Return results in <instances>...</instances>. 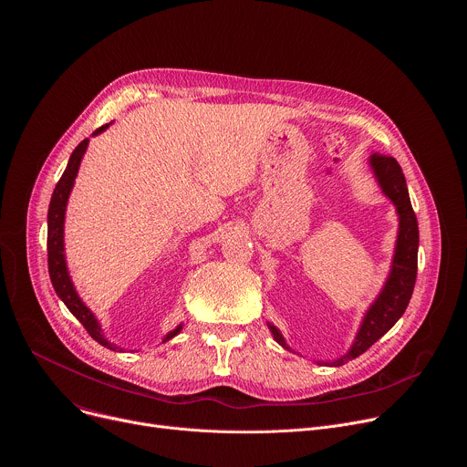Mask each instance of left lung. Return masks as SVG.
I'll use <instances>...</instances> for the list:
<instances>
[{
  "label": "left lung",
  "instance_id": "left-lung-1",
  "mask_svg": "<svg viewBox=\"0 0 467 467\" xmlns=\"http://www.w3.org/2000/svg\"><path fill=\"white\" fill-rule=\"evenodd\" d=\"M368 164L373 171L377 184L380 186L382 193L393 203L399 216V229H397L393 258H391V268L382 290L366 310L362 323L357 330V337L351 348L348 349V353L337 360L317 362L319 366L325 364L330 368H338L360 357L364 351H368L397 323V319L405 314L416 285L420 231H418L416 214L412 211L405 173L393 157H386V155L375 153L368 159ZM268 328L279 346L292 351L285 337L281 335V330L275 325L268 321Z\"/></svg>",
  "mask_w": 467,
  "mask_h": 467
}]
</instances>
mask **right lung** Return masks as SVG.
I'll return each instance as SVG.
<instances>
[{"label":"right lung","mask_w":467,"mask_h":467,"mask_svg":"<svg viewBox=\"0 0 467 467\" xmlns=\"http://www.w3.org/2000/svg\"><path fill=\"white\" fill-rule=\"evenodd\" d=\"M110 123H105L99 129H96L92 132V137L101 135L103 130L109 129ZM88 142L90 140L85 139L74 150V153L70 155L68 166H66L62 177L58 179V182H57V186L53 190V195H51L49 211H47V268H49V279H51V285H53L57 296L66 305V308H68L81 321V325L87 328L88 335L98 344H101L103 348H107L110 351H121V348H118L116 344H112V342H109L105 338L103 328H101L98 317L94 316V312L79 297V294H78V290H76V286L72 283L68 265H66V254H64V218H66V207H68V199H70V193H72V188H74V182H76L81 161H83V157L87 153ZM181 330H182V323L168 332V335L162 338V344L171 340L173 337H177Z\"/></svg>","instance_id":"obj_1"}]
</instances>
